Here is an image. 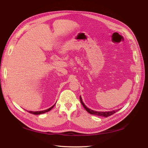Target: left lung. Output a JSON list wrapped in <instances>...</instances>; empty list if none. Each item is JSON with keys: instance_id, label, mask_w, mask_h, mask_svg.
<instances>
[{"instance_id": "left-lung-1", "label": "left lung", "mask_w": 148, "mask_h": 148, "mask_svg": "<svg viewBox=\"0 0 148 148\" xmlns=\"http://www.w3.org/2000/svg\"><path fill=\"white\" fill-rule=\"evenodd\" d=\"M80 102L82 104V106H84V107L85 108V109L88 112L89 114H93V115H95V116H102V117H107L108 116H110L111 115L114 114V113H116V112H117L118 110H119L120 109H119L117 110H114L112 111H107V112H100V111H95V110H93L90 109H88V108L86 107L85 103H84L82 99V97H80Z\"/></svg>"}]
</instances>
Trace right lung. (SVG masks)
Instances as JSON below:
<instances>
[{"instance_id": "obj_1", "label": "right lung", "mask_w": 148, "mask_h": 148, "mask_svg": "<svg viewBox=\"0 0 148 148\" xmlns=\"http://www.w3.org/2000/svg\"><path fill=\"white\" fill-rule=\"evenodd\" d=\"M55 106V104H54V105H53L52 107L49 108V109H46V110H41V111H34H34H28V112H29V113L32 114H34V115L42 114H44V113L47 112H49V110H51Z\"/></svg>"}]
</instances>
